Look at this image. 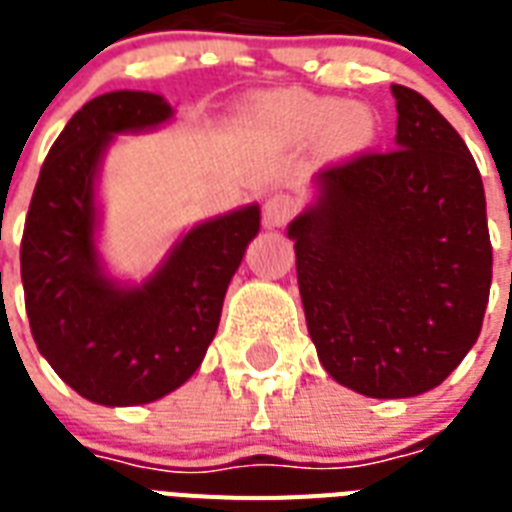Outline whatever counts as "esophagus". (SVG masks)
<instances>
[{
    "mask_svg": "<svg viewBox=\"0 0 512 512\" xmlns=\"http://www.w3.org/2000/svg\"><path fill=\"white\" fill-rule=\"evenodd\" d=\"M295 209H297L295 196H289V193H273V196H268V201H265V207H263L265 225H271V228L284 225L289 217L295 215Z\"/></svg>",
    "mask_w": 512,
    "mask_h": 512,
    "instance_id": "1",
    "label": "esophagus"
}]
</instances>
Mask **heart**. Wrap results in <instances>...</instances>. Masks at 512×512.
Instances as JSON below:
<instances>
[{
    "mask_svg": "<svg viewBox=\"0 0 512 512\" xmlns=\"http://www.w3.org/2000/svg\"><path fill=\"white\" fill-rule=\"evenodd\" d=\"M265 124L284 138L308 140L327 135V146L335 154H356L372 140L374 119L369 108L342 106L340 100L319 98L308 92H276L260 106Z\"/></svg>",
    "mask_w": 512,
    "mask_h": 512,
    "instance_id": "b5f03b06",
    "label": "heart"
}]
</instances>
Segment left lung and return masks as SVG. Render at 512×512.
<instances>
[{
	"label": "left lung",
	"instance_id": "8db88e82",
	"mask_svg": "<svg viewBox=\"0 0 512 512\" xmlns=\"http://www.w3.org/2000/svg\"><path fill=\"white\" fill-rule=\"evenodd\" d=\"M396 148L332 164L289 223L305 321L340 385L436 388L476 345L492 287L481 172L420 92L393 84Z\"/></svg>",
	"mask_w": 512,
	"mask_h": 512
}]
</instances>
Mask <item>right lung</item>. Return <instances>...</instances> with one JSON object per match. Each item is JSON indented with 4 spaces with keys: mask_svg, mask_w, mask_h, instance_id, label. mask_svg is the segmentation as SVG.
I'll list each match as a JSON object with an SVG mask.
<instances>
[{
    "mask_svg": "<svg viewBox=\"0 0 512 512\" xmlns=\"http://www.w3.org/2000/svg\"><path fill=\"white\" fill-rule=\"evenodd\" d=\"M172 114L154 92L84 103L52 143L28 207L20 279L31 335L60 380L95 404H148L199 369L260 231V207L249 204L191 228L138 287L106 276L95 247L100 159L114 135L154 130Z\"/></svg>",
    "mask_w": 512,
    "mask_h": 512,
    "instance_id": "right-lung-1",
    "label": "right lung"
}]
</instances>
